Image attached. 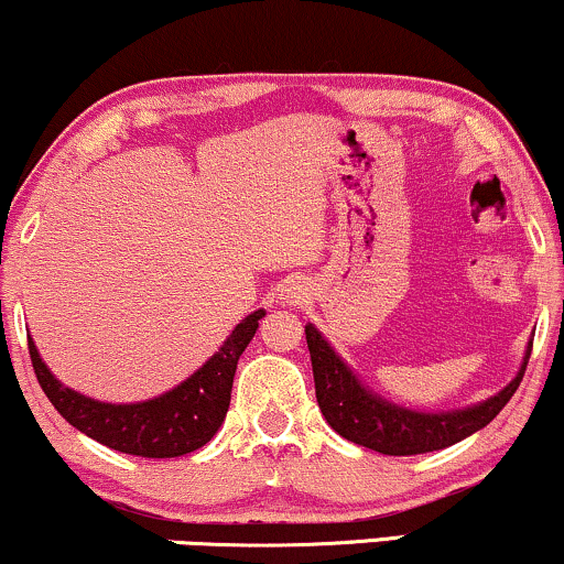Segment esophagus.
I'll return each instance as SVG.
<instances>
[{
	"mask_svg": "<svg viewBox=\"0 0 564 564\" xmlns=\"http://www.w3.org/2000/svg\"><path fill=\"white\" fill-rule=\"evenodd\" d=\"M304 294L306 289L299 281H286V286L281 289V296H286V302H299V299H304Z\"/></svg>",
	"mask_w": 564,
	"mask_h": 564,
	"instance_id": "esophagus-1",
	"label": "esophagus"
}]
</instances>
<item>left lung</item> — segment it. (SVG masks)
Here are the masks:
<instances>
[{"label":"left lung","mask_w":564,"mask_h":564,"mask_svg":"<svg viewBox=\"0 0 564 564\" xmlns=\"http://www.w3.org/2000/svg\"><path fill=\"white\" fill-rule=\"evenodd\" d=\"M304 333L312 356V372H315L317 403L327 424L340 437L382 455H419L442 451V447H451L455 442L466 440L468 434L479 432L508 405L531 359L529 344L523 367H520L516 380L489 401L463 411L422 413L369 393L365 384L356 380L351 369L340 361V356L333 351L330 344L317 333L315 325H306Z\"/></svg>","instance_id":"1"}]
</instances>
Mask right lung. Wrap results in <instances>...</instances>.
Segmentation results:
<instances>
[{
	"label": "right lung",
	"instance_id": "add662e5",
	"mask_svg": "<svg viewBox=\"0 0 564 564\" xmlns=\"http://www.w3.org/2000/svg\"><path fill=\"white\" fill-rule=\"evenodd\" d=\"M262 317L265 312L258 310L241 319L226 344L218 348V354H213L189 380L142 403L113 405L75 393L48 372L31 338H28V351H31L33 372L39 377L41 390L75 430L127 455L180 458L210 442L218 426L224 424L239 356L252 340Z\"/></svg>",
	"mask_w": 564,
	"mask_h": 564
}]
</instances>
